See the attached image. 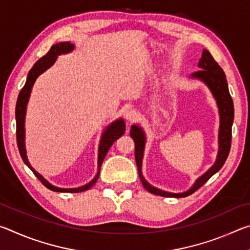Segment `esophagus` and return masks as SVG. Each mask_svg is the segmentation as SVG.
I'll return each mask as SVG.
<instances>
[{
	"instance_id": "1",
	"label": "esophagus",
	"mask_w": 250,
	"mask_h": 250,
	"mask_svg": "<svg viewBox=\"0 0 250 250\" xmlns=\"http://www.w3.org/2000/svg\"><path fill=\"white\" fill-rule=\"evenodd\" d=\"M125 118L128 120H130V121H132V120H135L138 118V111L135 109H128L125 111Z\"/></svg>"
}]
</instances>
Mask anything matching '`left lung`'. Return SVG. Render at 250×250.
<instances>
[{
    "label": "left lung",
    "instance_id": "obj_1",
    "mask_svg": "<svg viewBox=\"0 0 250 250\" xmlns=\"http://www.w3.org/2000/svg\"><path fill=\"white\" fill-rule=\"evenodd\" d=\"M200 70L195 71L191 75L192 78H196L202 80L203 83H206V86L209 88V90L213 94L215 100L217 103L218 112H219V132H218V153L217 159L215 161L214 166L211 167L205 174H203L201 177H198L195 183L188 191L183 193H170L162 191L150 185L146 181L142 175L141 167H142V159H143V151H145L146 145V135L143 132L142 128L133 125L131 126L130 135L134 141V155L135 162H137L139 177L142 182V185L147 192L155 195L166 196V197H185L191 195L192 193L197 191L203 184H205L215 173L221 170L222 167L225 163L228 154H229L230 145H231V125L234 121V104L228 90V84L226 80L225 73L221 68L215 59L211 56L208 50L204 49L202 53V58L198 62Z\"/></svg>",
    "mask_w": 250,
    "mask_h": 250
}]
</instances>
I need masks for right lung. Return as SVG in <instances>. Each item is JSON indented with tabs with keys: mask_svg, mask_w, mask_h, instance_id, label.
Instances as JSON below:
<instances>
[{
	"mask_svg": "<svg viewBox=\"0 0 250 250\" xmlns=\"http://www.w3.org/2000/svg\"><path fill=\"white\" fill-rule=\"evenodd\" d=\"M74 48H75V45L69 43V42H62V43L55 44L52 46V47H50L47 54L44 55L43 57L40 58L39 61L34 64L32 69L28 71L26 83H25L24 87L20 91L18 101H16V108H15L16 140H18V146H19L20 154H21V156H22L24 163L26 164L29 168H31L34 174L37 176V179H39L42 183L46 186V188L52 189V191H54V192L79 193V192H83V191H87V189H89L91 186L96 183L97 180H98L101 164H103V161L104 159V156L107 155L110 146L113 145V142H115L117 139H119L121 135L125 133V124L122 119L116 120L115 122H112L111 125L107 126V129H105V131L104 132L103 137H101L100 145H99L98 173H97V175L94 177V180L90 181L89 183L86 185L80 186V188H56V186H54L50 183H48V182L46 181L44 177L40 174V173H37L31 167V164H29L27 156H26V149H25V126H24V124H25V115H26V105L28 103L29 96H31L33 84L41 74H43L46 69H48L49 67L53 66V64L56 62V59L59 55L70 53Z\"/></svg>",
	"mask_w": 250,
	"mask_h": 250,
	"instance_id": "add662e5",
	"label": "right lung"
}]
</instances>
